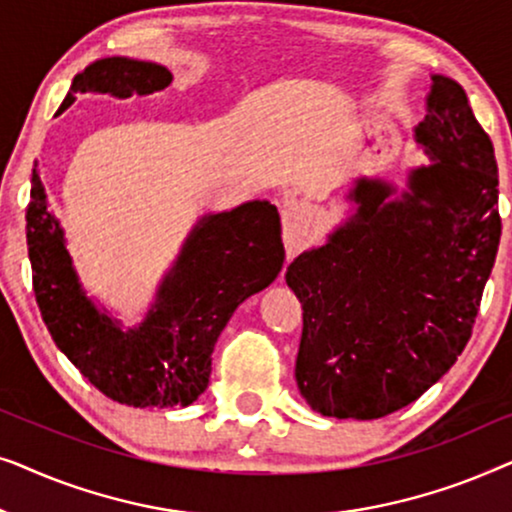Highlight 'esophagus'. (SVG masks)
Listing matches in <instances>:
<instances>
[{"label":"esophagus","mask_w":512,"mask_h":512,"mask_svg":"<svg viewBox=\"0 0 512 512\" xmlns=\"http://www.w3.org/2000/svg\"><path fill=\"white\" fill-rule=\"evenodd\" d=\"M317 214L310 205L305 202L291 200L286 202L284 207V240H286V254L296 256L300 249L305 247L307 240L314 235L317 230Z\"/></svg>","instance_id":"esophagus-1"}]
</instances>
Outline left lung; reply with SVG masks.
<instances>
[{
	"label": "left lung",
	"instance_id": "left-lung-1",
	"mask_svg": "<svg viewBox=\"0 0 512 512\" xmlns=\"http://www.w3.org/2000/svg\"><path fill=\"white\" fill-rule=\"evenodd\" d=\"M415 137L433 163L408 191L356 179V212L286 268L303 303L300 396L338 419H380L417 401L473 333L501 240L492 139L464 88L431 76Z\"/></svg>",
	"mask_w": 512,
	"mask_h": 512
}]
</instances>
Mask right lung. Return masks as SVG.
Wrapping results in <instances>:
<instances>
[{"instance_id":"add662e5","label":"right lung","mask_w":512,"mask_h":512,"mask_svg":"<svg viewBox=\"0 0 512 512\" xmlns=\"http://www.w3.org/2000/svg\"><path fill=\"white\" fill-rule=\"evenodd\" d=\"M170 83V69L156 62L102 58L74 76L62 109L76 93L125 100ZM25 219L34 296L48 333L93 387L132 408L191 405L207 389L223 326L244 298L275 282L284 263L282 223L268 200L209 214L188 235L146 319L123 331L83 293L37 170Z\"/></svg>"}]
</instances>
